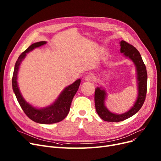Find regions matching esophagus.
Instances as JSON below:
<instances>
[{
	"label": "esophagus",
	"mask_w": 161,
	"mask_h": 161,
	"mask_svg": "<svg viewBox=\"0 0 161 161\" xmlns=\"http://www.w3.org/2000/svg\"><path fill=\"white\" fill-rule=\"evenodd\" d=\"M95 80V77L92 75H87L85 77V80L86 81H89V82H92V81H94Z\"/></svg>",
	"instance_id": "34e87169"
}]
</instances>
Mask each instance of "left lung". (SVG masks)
Masks as SVG:
<instances>
[{
	"mask_svg": "<svg viewBox=\"0 0 161 161\" xmlns=\"http://www.w3.org/2000/svg\"><path fill=\"white\" fill-rule=\"evenodd\" d=\"M120 53L125 57L131 60L134 64L137 73V84L138 95L137 99L132 107L125 113L118 114L112 113L105 106L107 92L102 87H97L95 92V104L97 114L101 119L107 122H120L126 120L136 114L143 104L147 93V74L140 53L136 48L127 42L121 41Z\"/></svg>",
	"mask_w": 161,
	"mask_h": 161,
	"instance_id": "left-lung-1",
	"label": "left lung"
}]
</instances>
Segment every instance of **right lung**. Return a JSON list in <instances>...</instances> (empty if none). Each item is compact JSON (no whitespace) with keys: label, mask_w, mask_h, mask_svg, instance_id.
Wrapping results in <instances>:
<instances>
[{"label":"right lung","mask_w":161,"mask_h":161,"mask_svg":"<svg viewBox=\"0 0 161 161\" xmlns=\"http://www.w3.org/2000/svg\"><path fill=\"white\" fill-rule=\"evenodd\" d=\"M46 43L47 41L37 42L30 45L21 54L15 64L12 76V89L20 107L31 120L37 123L43 124L57 123L64 119L69 113L72 99L76 92H78L81 82V80L78 79L71 85L65 87L53 104L44 108H39L35 107L24 99L20 93L17 81L21 62L26 57L27 53Z\"/></svg>","instance_id":"right-lung-1"}]
</instances>
